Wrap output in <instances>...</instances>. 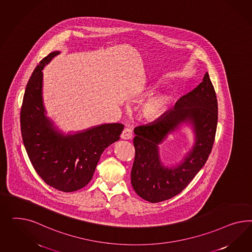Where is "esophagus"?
<instances>
[{
  "label": "esophagus",
  "mask_w": 252,
  "mask_h": 252,
  "mask_svg": "<svg viewBox=\"0 0 252 252\" xmlns=\"http://www.w3.org/2000/svg\"><path fill=\"white\" fill-rule=\"evenodd\" d=\"M133 137V133H132V130L130 128H125L123 130L122 134H121V138L125 139V140H128L131 139Z\"/></svg>",
  "instance_id": "1"
}]
</instances>
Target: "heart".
<instances>
[{
	"label": "heart",
	"mask_w": 252,
	"mask_h": 252,
	"mask_svg": "<svg viewBox=\"0 0 252 252\" xmlns=\"http://www.w3.org/2000/svg\"><path fill=\"white\" fill-rule=\"evenodd\" d=\"M147 91V90H146ZM171 98L166 92H158L146 100L141 107V115L147 121H156L166 113Z\"/></svg>",
	"instance_id": "heart-1"
}]
</instances>
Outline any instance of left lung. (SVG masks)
I'll list each match as a JSON object with an SVG mask.
<instances>
[{
  "mask_svg": "<svg viewBox=\"0 0 252 252\" xmlns=\"http://www.w3.org/2000/svg\"><path fill=\"white\" fill-rule=\"evenodd\" d=\"M217 120V98L207 72L202 82L178 99L175 107L160 119L136 127L131 184L137 195L156 203L183 190L209 158ZM185 126L193 132V145L178 163L166 165L160 159L159 146Z\"/></svg>",
  "mask_w": 252,
  "mask_h": 252,
  "instance_id": "8db88e82",
  "label": "left lung"
}]
</instances>
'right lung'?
<instances>
[{"mask_svg":"<svg viewBox=\"0 0 252 252\" xmlns=\"http://www.w3.org/2000/svg\"><path fill=\"white\" fill-rule=\"evenodd\" d=\"M59 54L54 51L47 55L32 73L21 108V133L38 176L58 190L73 192L92 180L101 153L119 140L124 125L101 124L68 133L58 128L44 106L42 70Z\"/></svg>","mask_w":252,"mask_h":252,"instance_id":"add662e5","label":"right lung"}]
</instances>
